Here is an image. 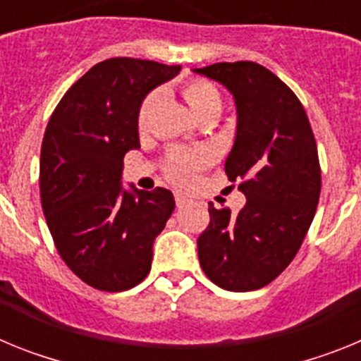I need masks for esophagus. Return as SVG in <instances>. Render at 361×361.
I'll use <instances>...</instances> for the list:
<instances>
[{
	"instance_id": "esophagus-1",
	"label": "esophagus",
	"mask_w": 361,
	"mask_h": 361,
	"mask_svg": "<svg viewBox=\"0 0 361 361\" xmlns=\"http://www.w3.org/2000/svg\"><path fill=\"white\" fill-rule=\"evenodd\" d=\"M191 200L188 199V197L184 195H175V204H177V208H184V206H188Z\"/></svg>"
}]
</instances>
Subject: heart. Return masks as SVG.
Segmentation results:
<instances>
[{
    "instance_id": "obj_1",
    "label": "heart",
    "mask_w": 361,
    "mask_h": 361,
    "mask_svg": "<svg viewBox=\"0 0 361 361\" xmlns=\"http://www.w3.org/2000/svg\"><path fill=\"white\" fill-rule=\"evenodd\" d=\"M183 95L188 106L195 114V117H200L208 111H220V108H222L220 92L216 90L213 82L206 81V79L186 81V85L183 86ZM155 99H157V95L149 94L142 101L141 110H139V124L141 126L146 123V117L155 104ZM209 162H212V155L206 149H193V152L175 149L166 159V177L180 188L193 186L199 180V175L202 173V170L208 168Z\"/></svg>"
}]
</instances>
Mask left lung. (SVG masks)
I'll list each match as a JSON object with an SVG mask.
<instances>
[{
	"instance_id": "8db88e82",
	"label": "left lung",
	"mask_w": 361,
	"mask_h": 361,
	"mask_svg": "<svg viewBox=\"0 0 361 361\" xmlns=\"http://www.w3.org/2000/svg\"><path fill=\"white\" fill-rule=\"evenodd\" d=\"M224 85L237 104V135L226 159L245 206L235 215L209 204L197 238L204 273L228 291L267 286L291 264L317 213L322 173L304 106L283 81L253 61L195 68Z\"/></svg>"
}]
</instances>
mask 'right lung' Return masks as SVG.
<instances>
[{"label":"right lung","instance_id":"right-lung-1","mask_svg":"<svg viewBox=\"0 0 361 361\" xmlns=\"http://www.w3.org/2000/svg\"><path fill=\"white\" fill-rule=\"evenodd\" d=\"M178 72L132 57L97 63L63 95L44 132V219L66 266L99 291H126L146 279L153 240L175 209L170 190L126 191L121 175L126 152L141 148L142 101Z\"/></svg>","mask_w":361,"mask_h":361}]
</instances>
